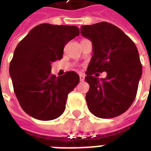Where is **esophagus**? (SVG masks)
Segmentation results:
<instances>
[{
	"label": "esophagus",
	"mask_w": 151,
	"mask_h": 151,
	"mask_svg": "<svg viewBox=\"0 0 151 151\" xmlns=\"http://www.w3.org/2000/svg\"><path fill=\"white\" fill-rule=\"evenodd\" d=\"M79 78H80V81L83 82L85 80V74L84 73H80L79 74Z\"/></svg>",
	"instance_id": "1"
}]
</instances>
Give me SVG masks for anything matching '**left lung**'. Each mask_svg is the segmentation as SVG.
Returning <instances> with one entry per match:
<instances>
[{
	"label": "left lung",
	"instance_id": "obj_1",
	"mask_svg": "<svg viewBox=\"0 0 151 151\" xmlns=\"http://www.w3.org/2000/svg\"><path fill=\"white\" fill-rule=\"evenodd\" d=\"M81 34L93 44V56L86 72L90 85L86 100L90 111L104 119L126 111L136 97L142 67L133 40L106 22L81 27ZM106 72L99 80L97 72Z\"/></svg>",
	"mask_w": 151,
	"mask_h": 151
}]
</instances>
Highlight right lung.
<instances>
[{
	"label": "right lung",
	"mask_w": 151,
	"mask_h": 151,
	"mask_svg": "<svg viewBox=\"0 0 151 151\" xmlns=\"http://www.w3.org/2000/svg\"><path fill=\"white\" fill-rule=\"evenodd\" d=\"M79 35L75 26H36L16 47L9 65L14 91L23 111L40 120L56 119L65 109L68 95L79 82L73 71L51 74V64L63 57L65 44Z\"/></svg>",
	"instance_id": "right-lung-1"
}]
</instances>
